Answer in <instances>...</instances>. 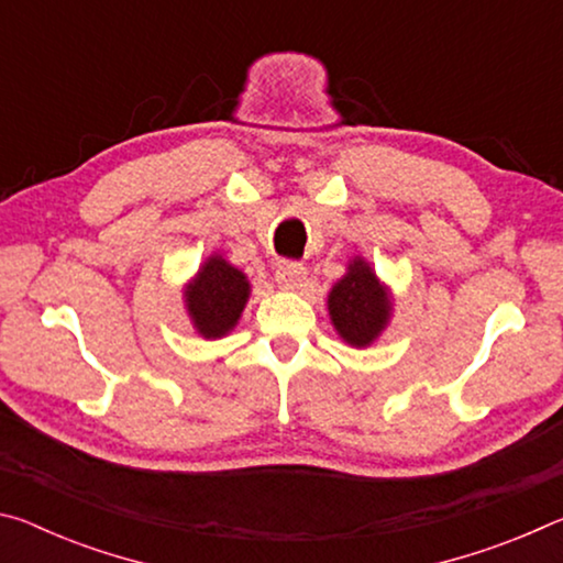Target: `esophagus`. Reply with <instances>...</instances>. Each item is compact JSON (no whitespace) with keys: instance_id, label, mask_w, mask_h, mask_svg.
I'll return each mask as SVG.
<instances>
[{"instance_id":"1","label":"esophagus","mask_w":563,"mask_h":563,"mask_svg":"<svg viewBox=\"0 0 563 563\" xmlns=\"http://www.w3.org/2000/svg\"><path fill=\"white\" fill-rule=\"evenodd\" d=\"M305 268L300 263H280L278 268H275V280H278V285L283 290H298L302 280H305Z\"/></svg>"}]
</instances>
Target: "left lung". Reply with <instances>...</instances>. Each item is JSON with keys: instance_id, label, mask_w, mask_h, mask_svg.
Here are the masks:
<instances>
[{"instance_id": "obj_1", "label": "left lung", "mask_w": 563, "mask_h": 563, "mask_svg": "<svg viewBox=\"0 0 563 563\" xmlns=\"http://www.w3.org/2000/svg\"><path fill=\"white\" fill-rule=\"evenodd\" d=\"M328 312L342 342L350 347H369L389 325L393 295L379 283L373 265L355 255L347 263V273L332 285Z\"/></svg>"}]
</instances>
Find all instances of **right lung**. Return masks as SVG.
I'll list each match as a JSON object with an SVG mask.
<instances>
[{
    "mask_svg": "<svg viewBox=\"0 0 563 563\" xmlns=\"http://www.w3.org/2000/svg\"><path fill=\"white\" fill-rule=\"evenodd\" d=\"M251 298L247 275L223 255H208L196 278L184 288V302L196 332L206 340H221L241 320Z\"/></svg>",
    "mask_w": 563,
    "mask_h": 563,
    "instance_id": "obj_1",
    "label": "right lung"
}]
</instances>
